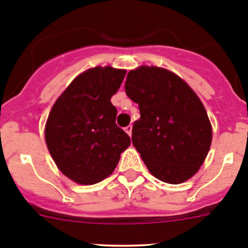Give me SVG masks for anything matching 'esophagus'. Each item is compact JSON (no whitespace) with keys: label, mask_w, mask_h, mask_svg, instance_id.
Wrapping results in <instances>:
<instances>
[{"label":"esophagus","mask_w":248,"mask_h":248,"mask_svg":"<svg viewBox=\"0 0 248 248\" xmlns=\"http://www.w3.org/2000/svg\"><path fill=\"white\" fill-rule=\"evenodd\" d=\"M124 131H126L127 135L131 136L132 135V126H131V124H128V126H127L126 128H124Z\"/></svg>","instance_id":"1"}]
</instances>
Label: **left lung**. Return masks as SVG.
<instances>
[{
    "label": "left lung",
    "mask_w": 248,
    "mask_h": 248,
    "mask_svg": "<svg viewBox=\"0 0 248 248\" xmlns=\"http://www.w3.org/2000/svg\"><path fill=\"white\" fill-rule=\"evenodd\" d=\"M124 90L140 106L132 143L153 176L179 185L204 163L213 138L204 105L177 75L156 66H140L127 75Z\"/></svg>",
    "instance_id": "obj_1"
}]
</instances>
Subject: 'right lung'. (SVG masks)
<instances>
[{
    "label": "right lung",
    "mask_w": 248,
    "mask_h": 248,
    "mask_svg": "<svg viewBox=\"0 0 248 248\" xmlns=\"http://www.w3.org/2000/svg\"><path fill=\"white\" fill-rule=\"evenodd\" d=\"M126 69L96 66L78 75L55 101L45 142L59 170L76 184L94 185L113 172L131 144L116 124V94Z\"/></svg>",
    "instance_id": "right-lung-1"
}]
</instances>
